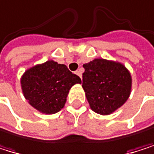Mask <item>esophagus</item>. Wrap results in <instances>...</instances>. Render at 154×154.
<instances>
[{"label": "esophagus", "instance_id": "34e87169", "mask_svg": "<svg viewBox=\"0 0 154 154\" xmlns=\"http://www.w3.org/2000/svg\"><path fill=\"white\" fill-rule=\"evenodd\" d=\"M75 73H76V74L81 78V79H82V72H81V71H76V72H75Z\"/></svg>", "mask_w": 154, "mask_h": 154}]
</instances>
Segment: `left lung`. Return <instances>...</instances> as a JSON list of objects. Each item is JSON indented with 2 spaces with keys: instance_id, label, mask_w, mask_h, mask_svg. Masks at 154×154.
<instances>
[{
  "instance_id": "obj_1",
  "label": "left lung",
  "mask_w": 154,
  "mask_h": 154,
  "mask_svg": "<svg viewBox=\"0 0 154 154\" xmlns=\"http://www.w3.org/2000/svg\"><path fill=\"white\" fill-rule=\"evenodd\" d=\"M82 88L93 111L110 115L122 106L131 91L132 79L120 62L94 59L83 64Z\"/></svg>"
}]
</instances>
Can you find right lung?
<instances>
[{"instance_id": "obj_1", "label": "right lung", "mask_w": 154, "mask_h": 154, "mask_svg": "<svg viewBox=\"0 0 154 154\" xmlns=\"http://www.w3.org/2000/svg\"><path fill=\"white\" fill-rule=\"evenodd\" d=\"M79 76L54 60L37 64L23 74L21 87L28 103L43 114H55L64 107L70 89L81 83Z\"/></svg>"}]
</instances>
